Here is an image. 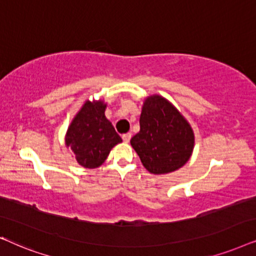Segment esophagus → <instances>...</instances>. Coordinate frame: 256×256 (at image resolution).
<instances>
[{"label": "esophagus", "instance_id": "esophagus-1", "mask_svg": "<svg viewBox=\"0 0 256 256\" xmlns=\"http://www.w3.org/2000/svg\"><path fill=\"white\" fill-rule=\"evenodd\" d=\"M131 137H132V134H130V132H128V134H124L122 136V140H124L125 142H130V139H131Z\"/></svg>", "mask_w": 256, "mask_h": 256}]
</instances>
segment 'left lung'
Returning a JSON list of instances; mask_svg holds the SVG:
<instances>
[{
    "mask_svg": "<svg viewBox=\"0 0 256 256\" xmlns=\"http://www.w3.org/2000/svg\"><path fill=\"white\" fill-rule=\"evenodd\" d=\"M139 122L140 131L130 142L150 173L168 174L188 162L194 132L171 102L160 94L146 97Z\"/></svg>",
    "mask_w": 256,
    "mask_h": 256,
    "instance_id": "1",
    "label": "left lung"
}]
</instances>
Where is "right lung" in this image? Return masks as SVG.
<instances>
[{"instance_id": "1", "label": "right lung", "mask_w": 256, "mask_h": 256, "mask_svg": "<svg viewBox=\"0 0 256 256\" xmlns=\"http://www.w3.org/2000/svg\"><path fill=\"white\" fill-rule=\"evenodd\" d=\"M104 100H85L70 122L66 134V146L84 168H97L122 138L105 117Z\"/></svg>"}]
</instances>
